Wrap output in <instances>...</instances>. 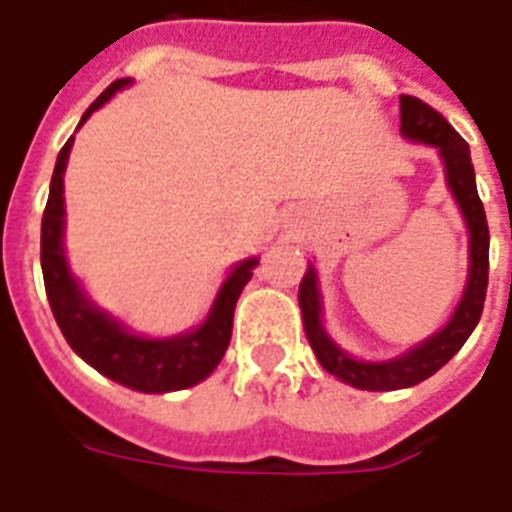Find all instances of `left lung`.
Returning <instances> with one entry per match:
<instances>
[{
  "label": "left lung",
  "instance_id": "obj_1",
  "mask_svg": "<svg viewBox=\"0 0 512 512\" xmlns=\"http://www.w3.org/2000/svg\"><path fill=\"white\" fill-rule=\"evenodd\" d=\"M399 113H402V137L416 142L434 145L443 156L445 180L451 188L453 199L459 205L467 232H470V272L464 283L459 305L448 318V324L426 337L424 343L410 348L407 353L388 361H359L334 343L326 334L321 321V291H318V275L313 264H307V272L299 283V307L305 321L307 343L313 348L315 359L329 375L361 391H397L410 388L421 380L432 378L434 372L445 367L467 343L472 329L478 326L483 302H486V286H489V224L486 210L478 197L475 186V169H472L470 145L461 140L443 115L434 107L421 102L418 96H399Z\"/></svg>",
  "mask_w": 512,
  "mask_h": 512
}]
</instances>
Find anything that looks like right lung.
<instances>
[{
	"instance_id": "obj_1",
	"label": "right lung",
	"mask_w": 512,
	"mask_h": 512,
	"mask_svg": "<svg viewBox=\"0 0 512 512\" xmlns=\"http://www.w3.org/2000/svg\"><path fill=\"white\" fill-rule=\"evenodd\" d=\"M129 83H132L129 78L110 83L96 96L94 105L83 113L80 124H86L88 115L99 110L115 91H121ZM69 151H72V137L64 142L56 159L51 194L42 213L40 237L45 294H48L53 318L64 340L96 372L142 394H164V391L197 386L199 380H205L218 367V361L224 359L229 340H232L234 305L245 283L251 280L253 267L259 264V259L253 256V259L234 264L210 307L205 324L197 329L175 334V337H161V340L132 334L124 324H118L113 315L99 310L83 294L75 275L69 272L67 256H64V169H67Z\"/></svg>"
}]
</instances>
